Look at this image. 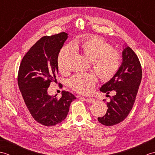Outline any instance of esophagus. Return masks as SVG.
I'll use <instances>...</instances> for the list:
<instances>
[{
  "label": "esophagus",
  "mask_w": 155,
  "mask_h": 155,
  "mask_svg": "<svg viewBox=\"0 0 155 155\" xmlns=\"http://www.w3.org/2000/svg\"><path fill=\"white\" fill-rule=\"evenodd\" d=\"M84 100L88 103H93L95 101L94 98H84Z\"/></svg>",
  "instance_id": "obj_1"
}]
</instances>
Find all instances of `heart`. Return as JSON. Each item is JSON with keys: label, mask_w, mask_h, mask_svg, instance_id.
Returning <instances> with one entry per match:
<instances>
[{"label": "heart", "mask_w": 155, "mask_h": 155, "mask_svg": "<svg viewBox=\"0 0 155 155\" xmlns=\"http://www.w3.org/2000/svg\"><path fill=\"white\" fill-rule=\"evenodd\" d=\"M75 51H81L92 61V66L102 81H108L114 77L123 61L120 51L113 48V46L98 36L91 35L74 42L71 45L62 47L57 58V64L60 71L64 68V60L67 56ZM97 79L91 72L77 73L71 78L69 86L81 94H88L93 91Z\"/></svg>", "instance_id": "obj_1"}]
</instances>
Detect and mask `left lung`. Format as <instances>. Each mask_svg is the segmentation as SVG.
Segmentation results:
<instances>
[{
  "label": "left lung",
  "mask_w": 155,
  "mask_h": 155,
  "mask_svg": "<svg viewBox=\"0 0 155 155\" xmlns=\"http://www.w3.org/2000/svg\"><path fill=\"white\" fill-rule=\"evenodd\" d=\"M141 79L142 68L139 59L132 49L127 47L123 51V62L119 70L100 88L103 93L109 94L113 91L116 94L110 97L104 116L98 117L99 123L110 127L124 120L133 107Z\"/></svg>",
  "instance_id": "left-lung-1"
}]
</instances>
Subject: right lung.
Returning <instances> with one entry per match:
<instances>
[{
  "instance_id": "right-lung-1",
  "label": "right lung",
  "mask_w": 155,
  "mask_h": 155,
  "mask_svg": "<svg viewBox=\"0 0 155 155\" xmlns=\"http://www.w3.org/2000/svg\"><path fill=\"white\" fill-rule=\"evenodd\" d=\"M67 37L64 32L42 37L20 64L18 84L25 103L34 119L45 126H54L64 120L71 102L76 99L65 91L61 98L48 94V88L58 72V53Z\"/></svg>"
}]
</instances>
